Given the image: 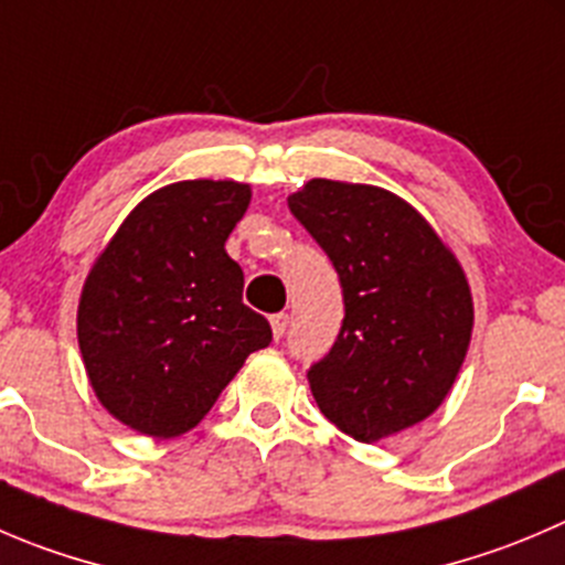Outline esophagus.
I'll return each instance as SVG.
<instances>
[{"label": "esophagus", "mask_w": 565, "mask_h": 565, "mask_svg": "<svg viewBox=\"0 0 565 565\" xmlns=\"http://www.w3.org/2000/svg\"><path fill=\"white\" fill-rule=\"evenodd\" d=\"M287 326H289V315H273L270 317V328H273V337L281 339L284 333H287Z\"/></svg>", "instance_id": "1"}]
</instances>
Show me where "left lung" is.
Masks as SVG:
<instances>
[{
  "label": "left lung",
  "mask_w": 565,
  "mask_h": 565,
  "mask_svg": "<svg viewBox=\"0 0 565 565\" xmlns=\"http://www.w3.org/2000/svg\"><path fill=\"white\" fill-rule=\"evenodd\" d=\"M287 204L344 298L342 331L309 370L317 405L364 445L414 428L467 359L475 306L461 262L408 201L375 184L311 179Z\"/></svg>",
  "instance_id": "8db88e82"
}]
</instances>
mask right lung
<instances>
[{
    "mask_svg": "<svg viewBox=\"0 0 565 565\" xmlns=\"http://www.w3.org/2000/svg\"><path fill=\"white\" fill-rule=\"evenodd\" d=\"M250 184L188 179L146 195L85 278L76 339L98 403L120 425L177 439L210 414L270 322L243 303L226 254Z\"/></svg>",
    "mask_w": 565,
    "mask_h": 565,
    "instance_id": "add662e5",
    "label": "right lung"
}]
</instances>
